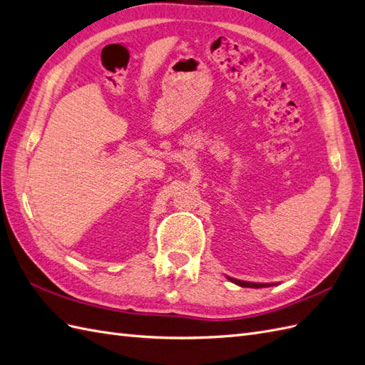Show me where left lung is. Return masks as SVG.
I'll return each instance as SVG.
<instances>
[{"mask_svg":"<svg viewBox=\"0 0 365 365\" xmlns=\"http://www.w3.org/2000/svg\"><path fill=\"white\" fill-rule=\"evenodd\" d=\"M232 284H236L239 287H250V288H262V287H272V284H256V282H245V280H237L228 277Z\"/></svg>","mask_w":365,"mask_h":365,"instance_id":"obj_1","label":"left lung"}]
</instances>
